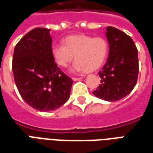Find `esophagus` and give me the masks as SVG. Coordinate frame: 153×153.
<instances>
[{"label":"esophagus","mask_w":153,"mask_h":153,"mask_svg":"<svg viewBox=\"0 0 153 153\" xmlns=\"http://www.w3.org/2000/svg\"><path fill=\"white\" fill-rule=\"evenodd\" d=\"M72 79H73L74 81H79V80L82 79V78H73Z\"/></svg>","instance_id":"obj_1"}]
</instances>
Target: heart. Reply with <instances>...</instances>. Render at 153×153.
I'll return each mask as SVG.
<instances>
[{"mask_svg": "<svg viewBox=\"0 0 153 153\" xmlns=\"http://www.w3.org/2000/svg\"><path fill=\"white\" fill-rule=\"evenodd\" d=\"M108 52V44L102 38H93L88 35L69 36L63 40V45L54 46L51 53L58 65L67 67L75 62L70 71L93 72L102 66Z\"/></svg>", "mask_w": 153, "mask_h": 153, "instance_id": "1", "label": "heart"}]
</instances>
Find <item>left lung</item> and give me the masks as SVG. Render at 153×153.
<instances>
[{
  "mask_svg": "<svg viewBox=\"0 0 153 153\" xmlns=\"http://www.w3.org/2000/svg\"><path fill=\"white\" fill-rule=\"evenodd\" d=\"M109 56L98 73L102 79L93 95L107 102L122 99L130 93L138 74V50L128 35L114 27L106 28Z\"/></svg>",
  "mask_w": 153,
  "mask_h": 153,
  "instance_id": "8db88e82",
  "label": "left lung"
}]
</instances>
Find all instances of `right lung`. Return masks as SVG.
Returning a JSON list of instances; mask_svg holds the SVG:
<instances>
[{"mask_svg":"<svg viewBox=\"0 0 153 153\" xmlns=\"http://www.w3.org/2000/svg\"><path fill=\"white\" fill-rule=\"evenodd\" d=\"M50 29L29 31L15 46L12 70L22 98L40 111L58 109L70 98L73 80L57 67Z\"/></svg>","mask_w":153,"mask_h":153,"instance_id":"add662e5","label":"right lung"}]
</instances>
